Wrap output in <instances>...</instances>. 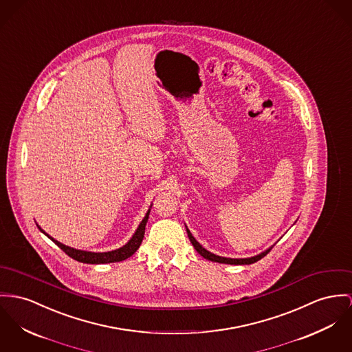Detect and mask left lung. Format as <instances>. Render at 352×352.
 <instances>
[{"label":"left lung","mask_w":352,"mask_h":352,"mask_svg":"<svg viewBox=\"0 0 352 352\" xmlns=\"http://www.w3.org/2000/svg\"><path fill=\"white\" fill-rule=\"evenodd\" d=\"M186 232H188V236H189L190 243H192L194 249H195V250H197V252H198L204 258H206V260H209V261H213V263L230 264V265H245V264H253V263H256V261L261 260L264 256H267V254L271 252L272 248H273V245H272L271 248H268L267 250L261 252L260 254H256V256H252V257H248V258H229V257L217 256L214 253H212V252L206 250L201 243H198V241L192 237V234L190 233L188 226H186Z\"/></svg>","instance_id":"1"}]
</instances>
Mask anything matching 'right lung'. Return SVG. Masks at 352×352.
<instances>
[{"label": "right lung", "mask_w": 352, "mask_h": 352, "mask_svg": "<svg viewBox=\"0 0 352 352\" xmlns=\"http://www.w3.org/2000/svg\"><path fill=\"white\" fill-rule=\"evenodd\" d=\"M153 206V205H151ZM151 206L150 209L147 210L146 216L142 219V222L139 223L138 229L135 230V233L133 234V237L129 240V243L126 245H123L122 248L119 249H115V250H109V252H88V250H80V249H75V248H71V246H67L64 243H58L57 240H54V237H51L50 234H47L38 225V229L48 237L54 241L63 252H65L69 257H72L74 260L79 261V263H84V264H109V263H118V261H123L129 257H131L138 248L140 246L142 240L144 237V229H146V223H147V219L150 216V210H151Z\"/></svg>", "instance_id": "right-lung-1"}]
</instances>
